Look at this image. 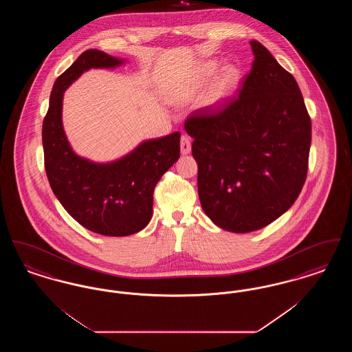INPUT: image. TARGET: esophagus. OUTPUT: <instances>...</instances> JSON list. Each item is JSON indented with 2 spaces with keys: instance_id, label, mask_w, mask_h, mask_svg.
<instances>
[{
  "instance_id": "obj_1",
  "label": "esophagus",
  "mask_w": 352,
  "mask_h": 352,
  "mask_svg": "<svg viewBox=\"0 0 352 352\" xmlns=\"http://www.w3.org/2000/svg\"><path fill=\"white\" fill-rule=\"evenodd\" d=\"M191 151V140L188 135L184 134L181 137V153L182 154H188Z\"/></svg>"
}]
</instances>
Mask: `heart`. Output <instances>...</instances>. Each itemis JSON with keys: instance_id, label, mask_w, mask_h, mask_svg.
<instances>
[{"instance_id": "b5f03b06", "label": "heart", "mask_w": 352, "mask_h": 352, "mask_svg": "<svg viewBox=\"0 0 352 352\" xmlns=\"http://www.w3.org/2000/svg\"><path fill=\"white\" fill-rule=\"evenodd\" d=\"M218 67L219 65L215 60L206 62L204 65H201V67L197 74V78L194 80L182 84L174 91H171L170 99L175 104H184L191 100L195 96L201 84L206 82L207 79H210L218 71ZM237 80H239V71L234 67L226 68L223 74L217 79V82L210 88L206 96V104L210 107H215L221 101L226 100L231 95Z\"/></svg>"}]
</instances>
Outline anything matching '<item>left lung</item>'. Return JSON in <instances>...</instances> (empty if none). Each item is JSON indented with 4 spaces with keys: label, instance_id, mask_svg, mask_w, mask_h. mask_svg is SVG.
Returning a JSON list of instances; mask_svg holds the SVG:
<instances>
[{
    "label": "left lung",
    "instance_id": "obj_1",
    "mask_svg": "<svg viewBox=\"0 0 352 352\" xmlns=\"http://www.w3.org/2000/svg\"><path fill=\"white\" fill-rule=\"evenodd\" d=\"M237 96L195 111L194 138L201 208L236 234L261 230L298 198L307 175L311 121L301 89L260 42Z\"/></svg>",
    "mask_w": 352,
    "mask_h": 352
}]
</instances>
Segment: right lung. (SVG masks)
I'll list each match as a JSON object with an SVG mask.
<instances>
[{
	"label": "right lung",
	"instance_id": "right-lung-1",
	"mask_svg": "<svg viewBox=\"0 0 352 352\" xmlns=\"http://www.w3.org/2000/svg\"><path fill=\"white\" fill-rule=\"evenodd\" d=\"M122 63L96 49L84 51L55 80L42 125L45 168L55 197L84 228L104 236H128L148 226L154 187L181 153L179 132L144 141L109 164H94L71 149L62 125L63 92L89 68Z\"/></svg>",
	"mask_w": 352,
	"mask_h": 352
}]
</instances>
